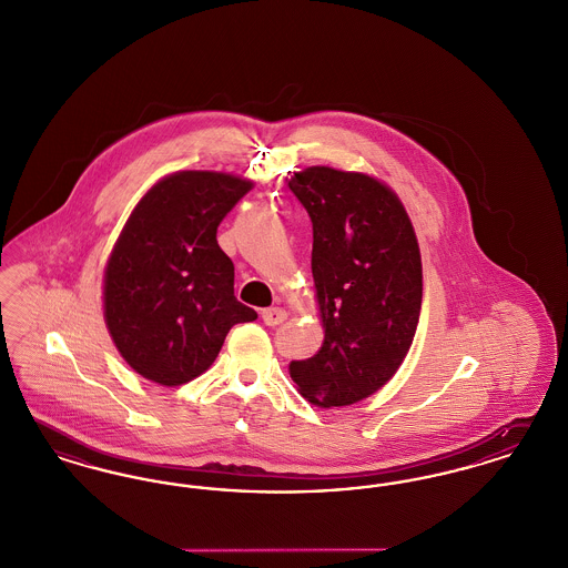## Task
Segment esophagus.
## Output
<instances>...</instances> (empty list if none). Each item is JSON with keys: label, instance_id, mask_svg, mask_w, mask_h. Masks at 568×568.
I'll use <instances>...</instances> for the list:
<instances>
[{"label": "esophagus", "instance_id": "esophagus-1", "mask_svg": "<svg viewBox=\"0 0 568 568\" xmlns=\"http://www.w3.org/2000/svg\"><path fill=\"white\" fill-rule=\"evenodd\" d=\"M261 316H263L265 325H270V327H277L286 321V312L282 307H267L261 312Z\"/></svg>", "mask_w": 568, "mask_h": 568}]
</instances>
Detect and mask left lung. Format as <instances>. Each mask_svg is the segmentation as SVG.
Here are the masks:
<instances>
[{
    "label": "left lung",
    "mask_w": 568,
    "mask_h": 568,
    "mask_svg": "<svg viewBox=\"0 0 568 568\" xmlns=\"http://www.w3.org/2000/svg\"><path fill=\"white\" fill-rule=\"evenodd\" d=\"M312 220V275L325 342L291 361L312 404L351 406L387 383L406 357L420 314L417 237L399 199L374 178L312 166L288 181Z\"/></svg>",
    "instance_id": "1"
}]
</instances>
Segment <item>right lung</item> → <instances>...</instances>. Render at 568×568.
<instances>
[{
	"instance_id": "right-lung-1",
	"label": "right lung",
	"mask_w": 568,
	"mask_h": 568,
	"mask_svg": "<svg viewBox=\"0 0 568 568\" xmlns=\"http://www.w3.org/2000/svg\"><path fill=\"white\" fill-rule=\"evenodd\" d=\"M252 187L210 171L158 181L134 207L104 275V318L128 365L164 387L201 376L226 333L256 321L235 297L217 226Z\"/></svg>"
}]
</instances>
